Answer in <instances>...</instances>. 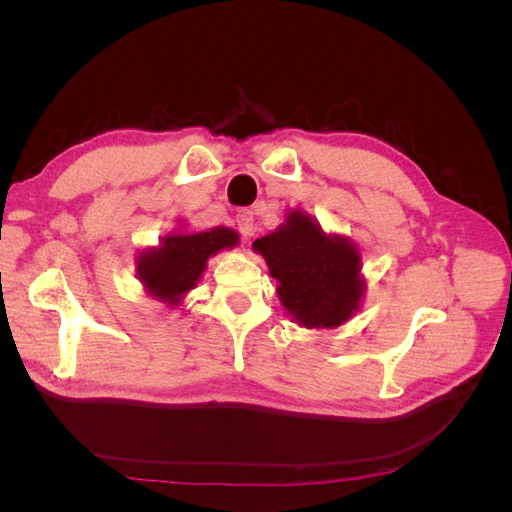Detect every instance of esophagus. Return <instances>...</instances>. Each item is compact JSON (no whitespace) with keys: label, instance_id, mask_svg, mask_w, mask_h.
<instances>
[{"label":"esophagus","instance_id":"obj_1","mask_svg":"<svg viewBox=\"0 0 512 512\" xmlns=\"http://www.w3.org/2000/svg\"><path fill=\"white\" fill-rule=\"evenodd\" d=\"M237 228L243 239H250L254 235V211L243 209L237 213Z\"/></svg>","mask_w":512,"mask_h":512}]
</instances>
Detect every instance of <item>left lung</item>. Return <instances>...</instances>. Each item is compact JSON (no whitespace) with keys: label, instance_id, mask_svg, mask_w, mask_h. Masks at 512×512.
<instances>
[{"label":"left lung","instance_id":"left-lung-1","mask_svg":"<svg viewBox=\"0 0 512 512\" xmlns=\"http://www.w3.org/2000/svg\"><path fill=\"white\" fill-rule=\"evenodd\" d=\"M275 277L277 297L286 312L307 329H333L346 322L363 299L359 250L346 239L327 235L303 211L267 237L254 241Z\"/></svg>","mask_w":512,"mask_h":512}]
</instances>
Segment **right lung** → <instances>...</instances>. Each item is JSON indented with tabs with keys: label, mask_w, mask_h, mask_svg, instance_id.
<instances>
[{
	"label": "right lung",
	"mask_w": 512,
	"mask_h": 512,
	"mask_svg": "<svg viewBox=\"0 0 512 512\" xmlns=\"http://www.w3.org/2000/svg\"><path fill=\"white\" fill-rule=\"evenodd\" d=\"M239 235L226 226L203 232H177L149 247L136 260L138 280L145 290L170 307L181 303L207 269V260L226 247H235Z\"/></svg>",
	"instance_id": "add662e5"
}]
</instances>
